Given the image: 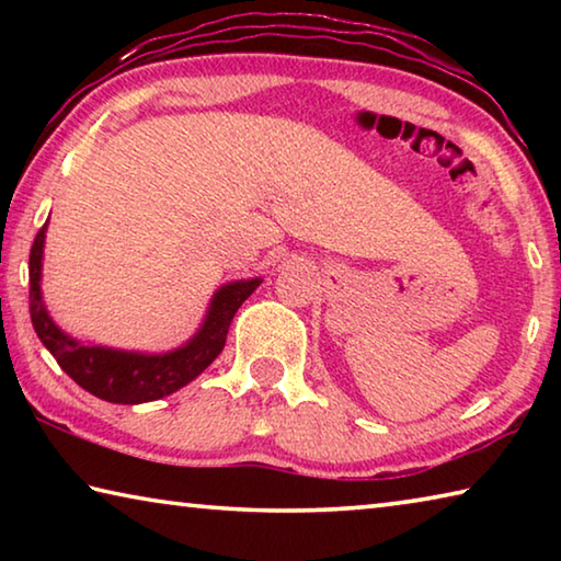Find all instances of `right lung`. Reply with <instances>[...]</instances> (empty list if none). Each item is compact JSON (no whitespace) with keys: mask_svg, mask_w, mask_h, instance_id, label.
<instances>
[{"mask_svg":"<svg viewBox=\"0 0 561 561\" xmlns=\"http://www.w3.org/2000/svg\"><path fill=\"white\" fill-rule=\"evenodd\" d=\"M46 225L34 237L30 252V314L36 336L51 351L56 364L83 391L101 401L136 405L175 393L201 376L225 348L227 331L242 301L260 287L262 279L230 282L215 291L203 327L185 346L168 354H136L106 346H87L54 324L42 301V257Z\"/></svg>","mask_w":561,"mask_h":561,"instance_id":"obj_1","label":"right lung"}]
</instances>
